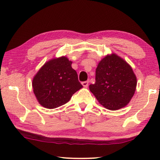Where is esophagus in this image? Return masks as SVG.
Wrapping results in <instances>:
<instances>
[{
    "instance_id": "1",
    "label": "esophagus",
    "mask_w": 160,
    "mask_h": 160,
    "mask_svg": "<svg viewBox=\"0 0 160 160\" xmlns=\"http://www.w3.org/2000/svg\"><path fill=\"white\" fill-rule=\"evenodd\" d=\"M88 84H89V81H84V82H82V86L85 87V88H88Z\"/></svg>"
}]
</instances>
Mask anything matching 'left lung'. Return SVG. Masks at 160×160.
I'll return each instance as SVG.
<instances>
[{
    "label": "left lung",
    "instance_id": "1",
    "mask_svg": "<svg viewBox=\"0 0 160 160\" xmlns=\"http://www.w3.org/2000/svg\"><path fill=\"white\" fill-rule=\"evenodd\" d=\"M136 85V76L131 66L112 53L105 56L99 63L95 83L90 85V90L103 107L114 111L128 104Z\"/></svg>",
    "mask_w": 160,
    "mask_h": 160
}]
</instances>
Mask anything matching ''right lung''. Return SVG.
I'll use <instances>...</instances> for the list:
<instances>
[{
    "instance_id": "obj_1",
    "label": "right lung",
    "mask_w": 160,
    "mask_h": 160,
    "mask_svg": "<svg viewBox=\"0 0 160 160\" xmlns=\"http://www.w3.org/2000/svg\"><path fill=\"white\" fill-rule=\"evenodd\" d=\"M71 64L72 61L65 56L51 59L35 75L32 87L42 106L48 109L61 107L82 88Z\"/></svg>"
}]
</instances>
